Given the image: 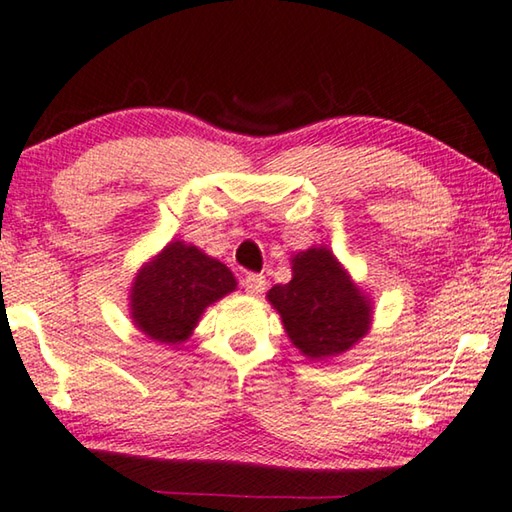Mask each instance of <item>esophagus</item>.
<instances>
[{"label": "esophagus", "mask_w": 512, "mask_h": 512, "mask_svg": "<svg viewBox=\"0 0 512 512\" xmlns=\"http://www.w3.org/2000/svg\"><path fill=\"white\" fill-rule=\"evenodd\" d=\"M266 277L264 275H259V273H248L246 277H244V287H246V291L250 293V296H259V293H264L266 291Z\"/></svg>", "instance_id": "obj_1"}]
</instances>
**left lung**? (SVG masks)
I'll use <instances>...</instances> for the list:
<instances>
[{
    "instance_id": "1",
    "label": "left lung",
    "mask_w": 512,
    "mask_h": 512,
    "mask_svg": "<svg viewBox=\"0 0 512 512\" xmlns=\"http://www.w3.org/2000/svg\"><path fill=\"white\" fill-rule=\"evenodd\" d=\"M293 277L268 291L291 343L309 359L350 350L370 327V305L327 248L291 259Z\"/></svg>"
}]
</instances>
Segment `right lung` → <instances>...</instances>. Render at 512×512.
<instances>
[{"mask_svg":"<svg viewBox=\"0 0 512 512\" xmlns=\"http://www.w3.org/2000/svg\"><path fill=\"white\" fill-rule=\"evenodd\" d=\"M237 287L230 268L196 246L173 241L135 277L131 314L160 343L185 341L203 309Z\"/></svg>","mask_w":512,"mask_h":512,"instance_id":"right-lung-1","label":"right lung"}]
</instances>
